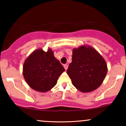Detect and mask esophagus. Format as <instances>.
Returning a JSON list of instances; mask_svg holds the SVG:
<instances>
[{
  "mask_svg": "<svg viewBox=\"0 0 126 126\" xmlns=\"http://www.w3.org/2000/svg\"><path fill=\"white\" fill-rule=\"evenodd\" d=\"M63 66H64V67L65 70H67V68H68V65H67V64H65L63 65Z\"/></svg>",
  "mask_w": 126,
  "mask_h": 126,
  "instance_id": "obj_1",
  "label": "esophagus"
}]
</instances>
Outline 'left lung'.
<instances>
[{"label":"left lung","instance_id":"obj_1","mask_svg":"<svg viewBox=\"0 0 126 126\" xmlns=\"http://www.w3.org/2000/svg\"><path fill=\"white\" fill-rule=\"evenodd\" d=\"M107 73L106 62L96 50L85 46L73 49L67 73L76 89L82 92L95 90L102 84Z\"/></svg>","mask_w":126,"mask_h":126}]
</instances>
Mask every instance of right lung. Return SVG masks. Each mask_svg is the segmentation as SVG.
I'll return each mask as SVG.
<instances>
[{"mask_svg":"<svg viewBox=\"0 0 126 126\" xmlns=\"http://www.w3.org/2000/svg\"><path fill=\"white\" fill-rule=\"evenodd\" d=\"M64 70L51 48H48L47 52L37 49L25 60L23 75L32 89L45 92L56 85L59 77Z\"/></svg>","mask_w":126,"mask_h":126,"instance_id":"right-lung-1","label":"right lung"}]
</instances>
